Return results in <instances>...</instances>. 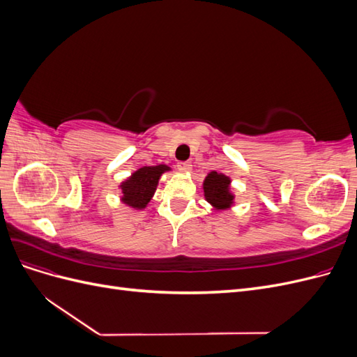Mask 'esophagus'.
<instances>
[{"label": "esophagus", "mask_w": 357, "mask_h": 357, "mask_svg": "<svg viewBox=\"0 0 357 357\" xmlns=\"http://www.w3.org/2000/svg\"><path fill=\"white\" fill-rule=\"evenodd\" d=\"M178 169H181V171H189L190 168H192V165L189 164V162H178Z\"/></svg>", "instance_id": "34e87169"}]
</instances>
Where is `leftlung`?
<instances>
[{"label":"left lung","instance_id":"left-lung-1","mask_svg":"<svg viewBox=\"0 0 357 357\" xmlns=\"http://www.w3.org/2000/svg\"><path fill=\"white\" fill-rule=\"evenodd\" d=\"M229 177L219 174L215 171L210 172L204 181L205 199L219 210L229 208L234 201V195L229 192Z\"/></svg>","mask_w":357,"mask_h":357}]
</instances>
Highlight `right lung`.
Wrapping results in <instances>:
<instances>
[{"instance_id": "1", "label": "right lung", "mask_w": 357, "mask_h": 357, "mask_svg": "<svg viewBox=\"0 0 357 357\" xmlns=\"http://www.w3.org/2000/svg\"><path fill=\"white\" fill-rule=\"evenodd\" d=\"M168 169L169 168L167 165H156L143 167L135 171L131 177L121 185L123 202L134 208H144L153 197L160 174Z\"/></svg>"}]
</instances>
